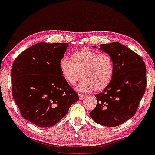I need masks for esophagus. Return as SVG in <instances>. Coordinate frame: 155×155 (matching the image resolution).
I'll return each instance as SVG.
<instances>
[{
  "mask_svg": "<svg viewBox=\"0 0 155 155\" xmlns=\"http://www.w3.org/2000/svg\"><path fill=\"white\" fill-rule=\"evenodd\" d=\"M78 97H79V99L80 100H83L85 99V96L83 94H78Z\"/></svg>",
  "mask_w": 155,
  "mask_h": 155,
  "instance_id": "obj_1",
  "label": "esophagus"
}]
</instances>
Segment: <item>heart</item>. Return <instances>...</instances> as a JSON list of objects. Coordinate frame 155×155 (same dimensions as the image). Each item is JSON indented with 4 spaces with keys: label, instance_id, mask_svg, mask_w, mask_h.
<instances>
[{
    "label": "heart",
    "instance_id": "obj_1",
    "mask_svg": "<svg viewBox=\"0 0 155 155\" xmlns=\"http://www.w3.org/2000/svg\"><path fill=\"white\" fill-rule=\"evenodd\" d=\"M59 69L63 78L69 84L74 85L82 77L84 78L77 90L88 92L94 89L102 90L111 81L114 64L111 56L105 53L83 48L71 55V60L63 56L59 61Z\"/></svg>",
    "mask_w": 155,
    "mask_h": 155
}]
</instances>
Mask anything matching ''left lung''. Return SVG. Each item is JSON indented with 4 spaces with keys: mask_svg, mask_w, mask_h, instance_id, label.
Wrapping results in <instances>:
<instances>
[{
    "mask_svg": "<svg viewBox=\"0 0 155 155\" xmlns=\"http://www.w3.org/2000/svg\"><path fill=\"white\" fill-rule=\"evenodd\" d=\"M99 50L112 57L114 72L107 86L95 95L97 106L90 116L97 124L116 127L137 112L146 90V65L141 56L119 42L101 44Z\"/></svg>",
    "mask_w": 155,
    "mask_h": 155,
    "instance_id": "8db88e82",
    "label": "left lung"
}]
</instances>
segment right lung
<instances>
[{
    "mask_svg": "<svg viewBox=\"0 0 155 155\" xmlns=\"http://www.w3.org/2000/svg\"><path fill=\"white\" fill-rule=\"evenodd\" d=\"M67 43H38L18 56L12 68V95L22 116L41 127L63 119L78 95L59 69Z\"/></svg>",
    "mask_w": 155,
    "mask_h": 155,
    "instance_id": "add662e5",
    "label": "right lung"
}]
</instances>
